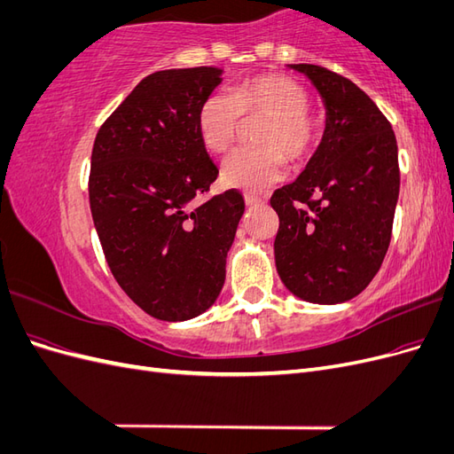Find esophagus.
<instances>
[{
  "label": "esophagus",
  "instance_id": "1",
  "mask_svg": "<svg viewBox=\"0 0 454 454\" xmlns=\"http://www.w3.org/2000/svg\"><path fill=\"white\" fill-rule=\"evenodd\" d=\"M244 202H246V206H248V208H254V206L263 204L265 200H261V199L255 197V195H244Z\"/></svg>",
  "mask_w": 454,
  "mask_h": 454
}]
</instances>
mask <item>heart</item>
I'll return each instance as SVG.
<instances>
[{
	"mask_svg": "<svg viewBox=\"0 0 454 454\" xmlns=\"http://www.w3.org/2000/svg\"><path fill=\"white\" fill-rule=\"evenodd\" d=\"M309 94L297 81L263 74L246 79L229 94L214 92L197 112V132L212 153H225L237 142L240 121L265 119L255 132L261 147L232 153L222 168L223 182L259 193L286 176L287 161L305 160L320 142V119L309 112Z\"/></svg>",
	"mask_w": 454,
	"mask_h": 454,
	"instance_id": "heart-1",
	"label": "heart"
}]
</instances>
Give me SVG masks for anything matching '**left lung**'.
Here are the masks:
<instances>
[{
	"label": "left lung",
	"instance_id": "8db88e82",
	"mask_svg": "<svg viewBox=\"0 0 454 454\" xmlns=\"http://www.w3.org/2000/svg\"><path fill=\"white\" fill-rule=\"evenodd\" d=\"M325 107L322 142L305 170L274 191L280 217L274 261L282 284L316 305L360 295L388 252L400 167L390 122L347 77L314 64H290Z\"/></svg>",
	"mask_w": 454,
	"mask_h": 454
}]
</instances>
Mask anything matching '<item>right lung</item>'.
Listing matches in <instances>:
<instances>
[{"mask_svg":"<svg viewBox=\"0 0 454 454\" xmlns=\"http://www.w3.org/2000/svg\"><path fill=\"white\" fill-rule=\"evenodd\" d=\"M222 75L214 66L147 75L92 147L89 199L107 265L162 322L197 318L215 303L244 214L239 191L197 202L217 177L197 112Z\"/></svg>","mask_w":454,"mask_h":454,"instance_id":"right-lung-1","label":"right lung"}]
</instances>
